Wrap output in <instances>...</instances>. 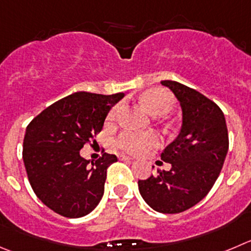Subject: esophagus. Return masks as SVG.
I'll return each mask as SVG.
<instances>
[{
    "mask_svg": "<svg viewBox=\"0 0 251 251\" xmlns=\"http://www.w3.org/2000/svg\"><path fill=\"white\" fill-rule=\"evenodd\" d=\"M119 158H120L121 161H133L132 157H130V156H126V154H119Z\"/></svg>",
    "mask_w": 251,
    "mask_h": 251,
    "instance_id": "esophagus-1",
    "label": "esophagus"
}]
</instances>
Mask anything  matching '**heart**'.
<instances>
[{
    "label": "heart",
    "mask_w": 251,
    "mask_h": 251,
    "mask_svg": "<svg viewBox=\"0 0 251 251\" xmlns=\"http://www.w3.org/2000/svg\"><path fill=\"white\" fill-rule=\"evenodd\" d=\"M141 101L149 112L153 116L167 114L173 107V99L167 91L162 89H149L141 95ZM119 111V105H115L106 116L107 121L115 120ZM158 144L157 136L152 132H136V131H123L114 145L118 149L128 153L140 154L146 152Z\"/></svg>",
    "instance_id": "obj_1"
}]
</instances>
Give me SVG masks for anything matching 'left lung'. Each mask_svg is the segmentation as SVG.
I'll return each instance as SVG.
<instances>
[{"mask_svg":"<svg viewBox=\"0 0 251 251\" xmlns=\"http://www.w3.org/2000/svg\"><path fill=\"white\" fill-rule=\"evenodd\" d=\"M161 84L179 101L182 127L161 153L171 170H158L156 176L139 181V191L152 209L175 214L196 205L212 189L226 160L229 137L224 114L215 102L177 81Z\"/></svg>","mask_w":251,"mask_h":251,"instance_id":"left-lung-1","label":"left lung"}]
</instances>
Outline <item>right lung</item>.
Segmentation results:
<instances>
[{"mask_svg": "<svg viewBox=\"0 0 251 251\" xmlns=\"http://www.w3.org/2000/svg\"><path fill=\"white\" fill-rule=\"evenodd\" d=\"M124 95L78 91L28 124L22 152L28 181L53 212L80 218L99 204L107 167L118 157L105 152L90 163L81 157L80 150L101 131L107 112Z\"/></svg>", "mask_w": 251, "mask_h": 251, "instance_id": "add662e5", "label": "right lung"}]
</instances>
